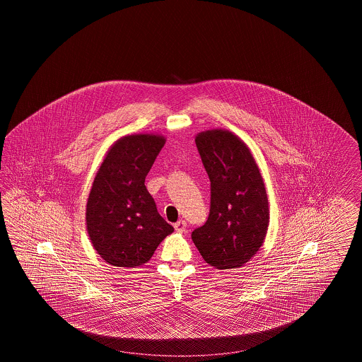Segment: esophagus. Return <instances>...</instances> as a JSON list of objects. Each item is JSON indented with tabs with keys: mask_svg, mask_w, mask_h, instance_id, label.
<instances>
[{
	"mask_svg": "<svg viewBox=\"0 0 362 362\" xmlns=\"http://www.w3.org/2000/svg\"><path fill=\"white\" fill-rule=\"evenodd\" d=\"M186 226H187V223L183 221V220H180V221H177L176 224L173 225V228L177 233H183L186 230Z\"/></svg>",
	"mask_w": 362,
	"mask_h": 362,
	"instance_id": "esophagus-1",
	"label": "esophagus"
}]
</instances>
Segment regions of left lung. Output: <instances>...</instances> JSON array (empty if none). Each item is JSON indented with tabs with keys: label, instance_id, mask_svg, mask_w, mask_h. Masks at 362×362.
Listing matches in <instances>:
<instances>
[{
	"label": "left lung",
	"instance_id": "obj_1",
	"mask_svg": "<svg viewBox=\"0 0 362 362\" xmlns=\"http://www.w3.org/2000/svg\"><path fill=\"white\" fill-rule=\"evenodd\" d=\"M198 152L210 179V213L191 239L214 269H239L262 247L269 229V199L247 144L225 129L201 132Z\"/></svg>",
	"mask_w": 362,
	"mask_h": 362
}]
</instances>
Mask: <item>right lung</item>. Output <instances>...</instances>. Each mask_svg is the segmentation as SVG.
<instances>
[{
  "mask_svg": "<svg viewBox=\"0 0 362 362\" xmlns=\"http://www.w3.org/2000/svg\"><path fill=\"white\" fill-rule=\"evenodd\" d=\"M165 144L155 133L129 134L105 152L86 202V230L104 262L137 267L173 232L157 211L145 177Z\"/></svg>",
  "mask_w": 362,
  "mask_h": 362,
  "instance_id": "obj_1",
  "label": "right lung"
}]
</instances>
